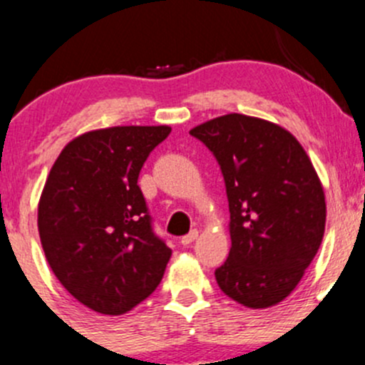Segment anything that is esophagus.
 I'll return each mask as SVG.
<instances>
[{
  "label": "esophagus",
  "instance_id": "1",
  "mask_svg": "<svg viewBox=\"0 0 365 365\" xmlns=\"http://www.w3.org/2000/svg\"><path fill=\"white\" fill-rule=\"evenodd\" d=\"M197 235H200V231H197V230H192V231H190L189 235H185V237H182V240H180V244L185 245V247H187V245H190V244H192L194 240H196Z\"/></svg>",
  "mask_w": 365,
  "mask_h": 365
}]
</instances>
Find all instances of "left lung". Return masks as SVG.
Here are the masks:
<instances>
[{
  "instance_id": "8db88e82",
  "label": "left lung",
  "mask_w": 365,
  "mask_h": 365,
  "mask_svg": "<svg viewBox=\"0 0 365 365\" xmlns=\"http://www.w3.org/2000/svg\"><path fill=\"white\" fill-rule=\"evenodd\" d=\"M190 135L215 155L230 203L231 249L217 284L245 307H272L297 288L322 245L318 173L292 132L261 118L224 114Z\"/></svg>"
}]
</instances>
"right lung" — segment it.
Returning <instances> with one entry per match:
<instances>
[{
  "label": "right lung",
  "instance_id": "right-lung-1",
  "mask_svg": "<svg viewBox=\"0 0 365 365\" xmlns=\"http://www.w3.org/2000/svg\"><path fill=\"white\" fill-rule=\"evenodd\" d=\"M171 132L109 127L77 135L51 168L38 233L51 270L81 304L125 314L155 292L171 249L152 230L139 171Z\"/></svg>",
  "mask_w": 365,
  "mask_h": 365
}]
</instances>
